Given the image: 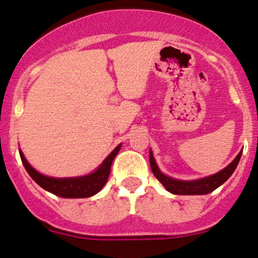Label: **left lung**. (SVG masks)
I'll return each mask as SVG.
<instances>
[{
    "mask_svg": "<svg viewBox=\"0 0 258 258\" xmlns=\"http://www.w3.org/2000/svg\"><path fill=\"white\" fill-rule=\"evenodd\" d=\"M241 153L243 150L238 153V156L233 159L231 164H228L225 169L216 172V174L210 175V176L196 178V180H178V178H174L168 175L163 174L160 169L157 165L156 159H154L152 150H150V164L151 169L154 176L159 181L163 186L165 187L166 190L172 193V195L178 196H203L209 195L213 190L219 188L221 184H223L232 176L234 172L235 168H237L239 160H240Z\"/></svg>",
    "mask_w": 258,
    "mask_h": 258,
    "instance_id": "8db88e82",
    "label": "left lung"
}]
</instances>
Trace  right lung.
Returning a JSON list of instances; mask_svg holds the SVG:
<instances>
[{
  "label": "right lung",
  "mask_w": 258,
  "mask_h": 258,
  "mask_svg": "<svg viewBox=\"0 0 258 258\" xmlns=\"http://www.w3.org/2000/svg\"><path fill=\"white\" fill-rule=\"evenodd\" d=\"M120 147H122V144L118 145L93 172L76 177H51L41 174L30 165L23 151L19 150V153L26 171L29 172L32 180L43 189L61 198H88L104 188L110 176L112 162L119 152Z\"/></svg>",
  "instance_id": "1"
}]
</instances>
